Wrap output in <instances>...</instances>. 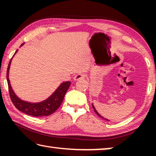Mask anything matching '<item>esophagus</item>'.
<instances>
[{"label":"esophagus","instance_id":"obj_1","mask_svg":"<svg viewBox=\"0 0 156 156\" xmlns=\"http://www.w3.org/2000/svg\"><path fill=\"white\" fill-rule=\"evenodd\" d=\"M80 77H81L80 74L76 75V76H75V77H74V80H79V79H80Z\"/></svg>","mask_w":156,"mask_h":156}]
</instances>
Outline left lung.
I'll list each match as a JSON object with an SVG mask.
<instances>
[{"label": "left lung", "instance_id": "1", "mask_svg": "<svg viewBox=\"0 0 156 156\" xmlns=\"http://www.w3.org/2000/svg\"><path fill=\"white\" fill-rule=\"evenodd\" d=\"M24 44L25 43H23L20 47H22ZM17 51L18 50L16 51L11 60H10L7 70V84H8L9 93L10 98H11L13 104L16 107V109L27 115L36 116V117L51 115V113L56 112V110L58 109V108L60 107V104L62 102L63 98H64L66 92L67 91L71 83L69 81L63 82L62 83L60 84L58 87L54 91V92H53L51 96L45 100H44L43 101L38 102H30L21 100L20 98H18L16 96V94H15V92L13 90L11 85L12 81L11 83H10L11 78H9V68L12 63V60L13 57L14 56V55L16 54ZM95 112L96 113V114L98 113L96 110H95Z\"/></svg>", "mask_w": 156, "mask_h": 156}]
</instances>
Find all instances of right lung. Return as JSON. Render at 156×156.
I'll return each instance as SVG.
<instances>
[{"label": "right lung", "instance_id": "add662e5", "mask_svg": "<svg viewBox=\"0 0 156 156\" xmlns=\"http://www.w3.org/2000/svg\"><path fill=\"white\" fill-rule=\"evenodd\" d=\"M97 115H98L100 118H103V119H105V120H107V121H108V120H107V119H106V118H103V117H102V115H100L99 114V113H97Z\"/></svg>", "mask_w": 156, "mask_h": 156}]
</instances>
